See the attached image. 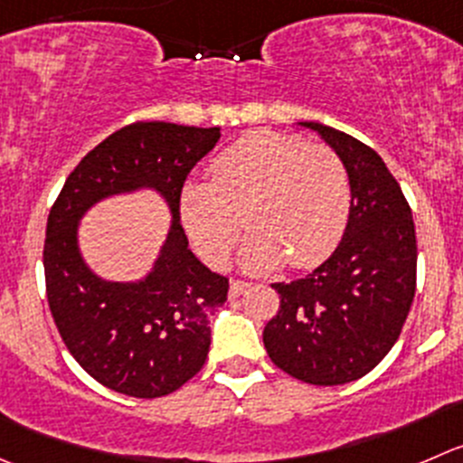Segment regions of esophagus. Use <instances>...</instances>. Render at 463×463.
<instances>
[{
  "instance_id": "obj_1",
  "label": "esophagus",
  "mask_w": 463,
  "mask_h": 463,
  "mask_svg": "<svg viewBox=\"0 0 463 463\" xmlns=\"http://www.w3.org/2000/svg\"><path fill=\"white\" fill-rule=\"evenodd\" d=\"M249 282H244V280H232L231 282V289H228V296H231V298H237V296L240 294H244L246 289H249Z\"/></svg>"
}]
</instances>
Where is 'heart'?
Wrapping results in <instances>:
<instances>
[{
  "label": "heart",
  "instance_id": "heart-1",
  "mask_svg": "<svg viewBox=\"0 0 463 463\" xmlns=\"http://www.w3.org/2000/svg\"><path fill=\"white\" fill-rule=\"evenodd\" d=\"M351 178L326 145L287 133L244 136L214 158L213 181H190L181 217L196 253L214 269L231 258L241 232L246 271H271L282 260L296 269L321 262L344 232Z\"/></svg>",
  "mask_w": 463,
  "mask_h": 463
}]
</instances>
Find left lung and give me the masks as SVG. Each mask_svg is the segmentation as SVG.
Instances as JSON below:
<instances>
[{
  "instance_id": "left-lung-1",
  "label": "left lung",
  "mask_w": 463,
  "mask_h": 463,
  "mask_svg": "<svg viewBox=\"0 0 463 463\" xmlns=\"http://www.w3.org/2000/svg\"><path fill=\"white\" fill-rule=\"evenodd\" d=\"M344 160L351 213L335 253L309 276L273 282L280 309L264 327L278 369L318 387L364 378L401 336L416 291V231L384 160L348 133L300 122Z\"/></svg>"
}]
</instances>
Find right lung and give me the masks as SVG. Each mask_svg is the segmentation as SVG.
Wrapping results in <instances>:
<instances>
[{
	"label": "right lung",
	"instance_id": "right-lung-1",
	"mask_svg": "<svg viewBox=\"0 0 463 463\" xmlns=\"http://www.w3.org/2000/svg\"><path fill=\"white\" fill-rule=\"evenodd\" d=\"M219 137L217 127L128 124L76 165L53 201L43 250L49 309L71 357L112 392L167 396L208 360L210 317L226 303L228 278L187 249L178 210L187 174ZM142 186L173 210L168 240L145 281H103L80 258V217L101 198Z\"/></svg>",
	"mask_w": 463,
	"mask_h": 463
}]
</instances>
